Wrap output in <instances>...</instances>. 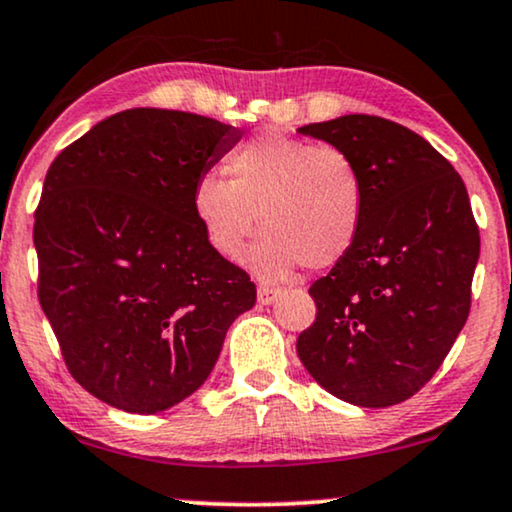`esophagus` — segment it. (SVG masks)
I'll return each mask as SVG.
<instances>
[{
    "label": "esophagus",
    "mask_w": 512,
    "mask_h": 512,
    "mask_svg": "<svg viewBox=\"0 0 512 512\" xmlns=\"http://www.w3.org/2000/svg\"><path fill=\"white\" fill-rule=\"evenodd\" d=\"M282 291L280 289H270V287H258V303L261 305H270L277 301V296H280Z\"/></svg>",
    "instance_id": "34e87169"
}]
</instances>
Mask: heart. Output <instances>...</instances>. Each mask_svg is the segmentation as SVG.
<instances>
[{
    "label": "heart",
    "instance_id": "1",
    "mask_svg": "<svg viewBox=\"0 0 512 512\" xmlns=\"http://www.w3.org/2000/svg\"><path fill=\"white\" fill-rule=\"evenodd\" d=\"M228 181L202 176L192 211L218 254L242 256L258 230L249 268L265 282L291 277L298 265L322 270L353 249L367 211V185L343 148L265 131L225 159Z\"/></svg>",
    "mask_w": 512,
    "mask_h": 512
}]
</instances>
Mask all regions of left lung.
I'll return each mask as SVG.
<instances>
[{
    "label": "left lung",
    "instance_id": "8db88e82",
    "mask_svg": "<svg viewBox=\"0 0 512 512\" xmlns=\"http://www.w3.org/2000/svg\"><path fill=\"white\" fill-rule=\"evenodd\" d=\"M298 134L343 148L367 185L353 249L310 296L317 317L296 341L324 390L357 407H390L440 369L470 313L480 230L454 167L407 126L371 115Z\"/></svg>",
    "mask_w": 512,
    "mask_h": 512
}]
</instances>
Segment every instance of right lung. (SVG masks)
Masks as SVG:
<instances>
[{"mask_svg":"<svg viewBox=\"0 0 512 512\" xmlns=\"http://www.w3.org/2000/svg\"><path fill=\"white\" fill-rule=\"evenodd\" d=\"M242 131L181 110L117 112L53 159L35 214L39 303L84 390L157 414L207 381L249 275L211 247L192 190Z\"/></svg>","mask_w":512,"mask_h":512,"instance_id":"add662e5","label":"right lung"}]
</instances>
